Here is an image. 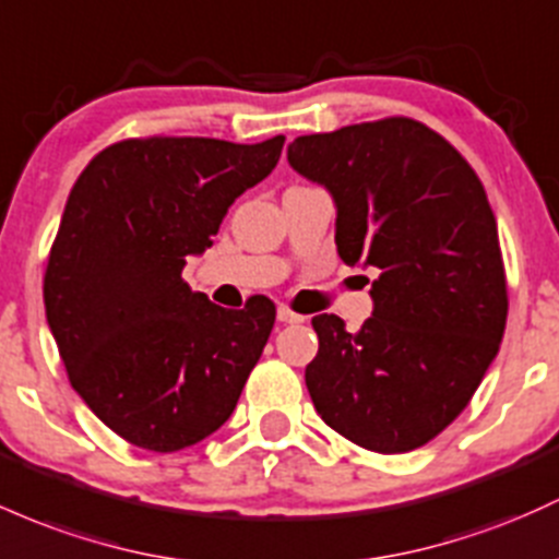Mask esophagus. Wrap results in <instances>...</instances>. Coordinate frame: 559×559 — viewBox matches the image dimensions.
<instances>
[{
    "label": "esophagus",
    "instance_id": "1",
    "mask_svg": "<svg viewBox=\"0 0 559 559\" xmlns=\"http://www.w3.org/2000/svg\"><path fill=\"white\" fill-rule=\"evenodd\" d=\"M278 321L281 323H302L305 316H299V312H294L292 308H286V305H281V308H278Z\"/></svg>",
    "mask_w": 559,
    "mask_h": 559
}]
</instances>
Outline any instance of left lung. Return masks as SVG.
<instances>
[{
  "instance_id": "left-lung-1",
  "label": "left lung",
  "mask_w": 559,
  "mask_h": 559,
  "mask_svg": "<svg viewBox=\"0 0 559 559\" xmlns=\"http://www.w3.org/2000/svg\"><path fill=\"white\" fill-rule=\"evenodd\" d=\"M289 164L334 199L345 265L379 270L358 331L312 318V406L360 449H419L467 408L504 336L507 275L486 188L449 140L406 116L302 134Z\"/></svg>"
}]
</instances>
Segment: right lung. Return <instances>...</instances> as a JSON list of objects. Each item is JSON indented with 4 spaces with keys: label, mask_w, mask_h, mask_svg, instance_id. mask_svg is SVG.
I'll list each match as a JSON object with an SVG mask.
<instances>
[{
    "label": "right lung",
    "mask_w": 559,
    "mask_h": 559,
    "mask_svg": "<svg viewBox=\"0 0 559 559\" xmlns=\"http://www.w3.org/2000/svg\"><path fill=\"white\" fill-rule=\"evenodd\" d=\"M284 140L130 138L73 182L47 260V323L71 388L138 449L180 451L223 427L267 345V297L225 310L190 292L182 267L275 169Z\"/></svg>",
    "instance_id": "add662e5"
}]
</instances>
